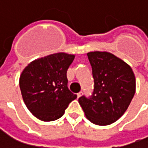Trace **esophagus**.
Wrapping results in <instances>:
<instances>
[{
  "label": "esophagus",
  "mask_w": 148,
  "mask_h": 148,
  "mask_svg": "<svg viewBox=\"0 0 148 148\" xmlns=\"http://www.w3.org/2000/svg\"><path fill=\"white\" fill-rule=\"evenodd\" d=\"M82 93H83L82 92H80L77 93V98H78V99H79L80 97H82Z\"/></svg>",
  "instance_id": "1"
}]
</instances>
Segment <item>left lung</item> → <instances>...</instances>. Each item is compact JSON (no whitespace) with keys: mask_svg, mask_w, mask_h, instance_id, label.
<instances>
[{"mask_svg":"<svg viewBox=\"0 0 148 148\" xmlns=\"http://www.w3.org/2000/svg\"><path fill=\"white\" fill-rule=\"evenodd\" d=\"M94 90L90 99L78 102L87 119L98 125H108L119 120L128 109L136 92L132 67L106 51L88 52Z\"/></svg>","mask_w":148,"mask_h":148,"instance_id":"8db88e82","label":"left lung"}]
</instances>
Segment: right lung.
<instances>
[{
	"label": "right lung",
	"mask_w": 148,
	"mask_h": 148,
	"mask_svg": "<svg viewBox=\"0 0 148 148\" xmlns=\"http://www.w3.org/2000/svg\"><path fill=\"white\" fill-rule=\"evenodd\" d=\"M74 55L59 52L36 59L22 71L19 86L27 108L43 121L60 118L77 98L67 88L66 71Z\"/></svg>",
	"instance_id": "add662e5"
}]
</instances>
